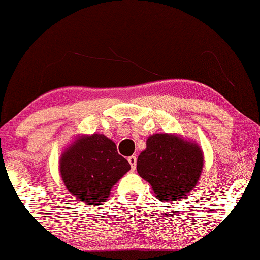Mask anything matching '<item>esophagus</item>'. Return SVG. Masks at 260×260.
I'll list each match as a JSON object with an SVG mask.
<instances>
[{
    "label": "esophagus",
    "mask_w": 260,
    "mask_h": 260,
    "mask_svg": "<svg viewBox=\"0 0 260 260\" xmlns=\"http://www.w3.org/2000/svg\"><path fill=\"white\" fill-rule=\"evenodd\" d=\"M128 161L132 166V170H135L136 167V156H131L128 157Z\"/></svg>",
    "instance_id": "34e87169"
}]
</instances>
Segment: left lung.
Returning a JSON list of instances; mask_svg holds the SVG:
<instances>
[{
	"label": "left lung",
	"mask_w": 260,
	"mask_h": 260,
	"mask_svg": "<svg viewBox=\"0 0 260 260\" xmlns=\"http://www.w3.org/2000/svg\"><path fill=\"white\" fill-rule=\"evenodd\" d=\"M204 165L199 144L172 134H153L140 153L136 170L159 201L181 200L199 182Z\"/></svg>",
	"instance_id": "left-lung-1"
}]
</instances>
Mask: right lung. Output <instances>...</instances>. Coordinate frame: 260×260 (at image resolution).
<instances>
[{
  "label": "right lung",
  "instance_id": "1",
  "mask_svg": "<svg viewBox=\"0 0 260 260\" xmlns=\"http://www.w3.org/2000/svg\"><path fill=\"white\" fill-rule=\"evenodd\" d=\"M129 170V162L118 153L116 143L103 134L79 136L59 160L65 187L88 205L107 201L113 184Z\"/></svg>",
  "mask_w": 260,
  "mask_h": 260
}]
</instances>
